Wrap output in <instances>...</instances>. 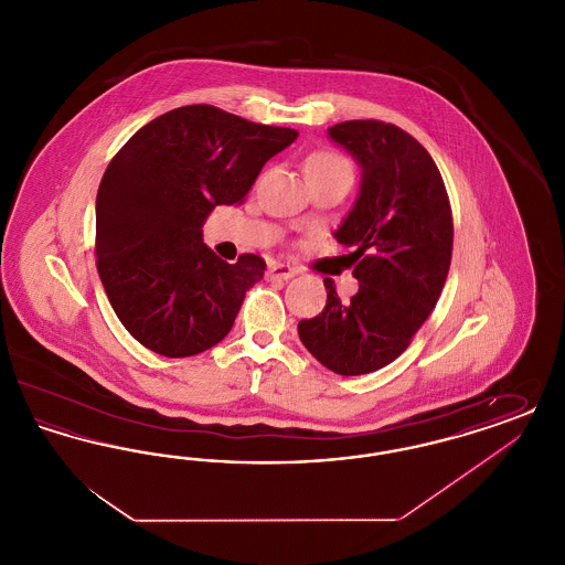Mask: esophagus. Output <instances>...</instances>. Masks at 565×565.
I'll list each match as a JSON object with an SVG mask.
<instances>
[{
    "instance_id": "obj_1",
    "label": "esophagus",
    "mask_w": 565,
    "mask_h": 565,
    "mask_svg": "<svg viewBox=\"0 0 565 565\" xmlns=\"http://www.w3.org/2000/svg\"><path fill=\"white\" fill-rule=\"evenodd\" d=\"M296 275L295 267H290V265H270L269 270H267V277L269 279H279V281H288V279H292Z\"/></svg>"
}]
</instances>
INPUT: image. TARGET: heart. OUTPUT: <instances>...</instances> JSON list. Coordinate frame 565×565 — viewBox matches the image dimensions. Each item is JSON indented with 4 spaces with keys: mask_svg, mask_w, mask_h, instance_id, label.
<instances>
[{
    "mask_svg": "<svg viewBox=\"0 0 565 565\" xmlns=\"http://www.w3.org/2000/svg\"><path fill=\"white\" fill-rule=\"evenodd\" d=\"M350 167L348 161H343L339 154L334 152H316L307 159V175H316V173H328V171H334V169H345Z\"/></svg>",
    "mask_w": 565,
    "mask_h": 565,
    "instance_id": "b5f03b06",
    "label": "heart"
}]
</instances>
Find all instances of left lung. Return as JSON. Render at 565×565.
Wrapping results in <instances>:
<instances>
[{"label": "left lung", "instance_id": "8db88e82", "mask_svg": "<svg viewBox=\"0 0 565 565\" xmlns=\"http://www.w3.org/2000/svg\"><path fill=\"white\" fill-rule=\"evenodd\" d=\"M362 169L358 199L334 231L351 247L360 288L298 322L309 353L337 375H366L403 353L443 292L454 249L445 182L428 150L396 125L348 120L328 129Z\"/></svg>", "mask_w": 565, "mask_h": 565}]
</instances>
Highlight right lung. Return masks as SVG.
<instances>
[{"mask_svg":"<svg viewBox=\"0 0 565 565\" xmlns=\"http://www.w3.org/2000/svg\"><path fill=\"white\" fill-rule=\"evenodd\" d=\"M296 137L199 104L150 120L111 159L95 205L97 270L143 348L186 358L228 334L267 265L256 254L224 263L201 226L217 205L242 203Z\"/></svg>","mask_w":565,"mask_h":565,"instance_id":"add662e5","label":"right lung"}]
</instances>
